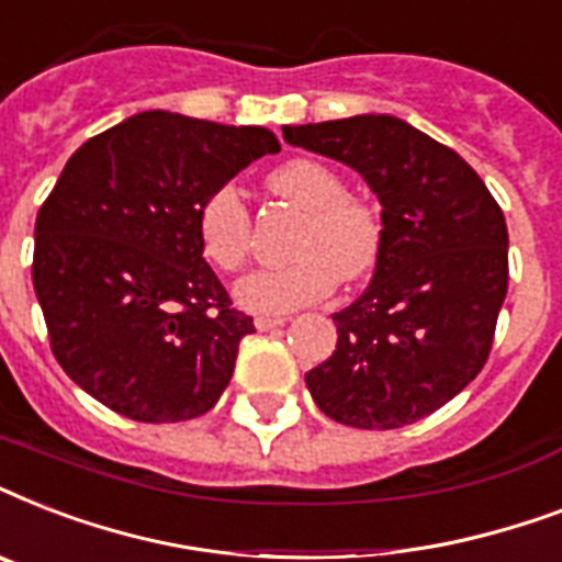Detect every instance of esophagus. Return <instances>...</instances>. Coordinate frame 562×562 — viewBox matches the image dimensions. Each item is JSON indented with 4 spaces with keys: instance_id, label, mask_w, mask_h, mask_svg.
Here are the masks:
<instances>
[{
    "instance_id": "1",
    "label": "esophagus",
    "mask_w": 562,
    "mask_h": 562,
    "mask_svg": "<svg viewBox=\"0 0 562 562\" xmlns=\"http://www.w3.org/2000/svg\"><path fill=\"white\" fill-rule=\"evenodd\" d=\"M254 324H256V329H259V333H268V329H277V326L285 324V317H265V315H259L254 321Z\"/></svg>"
}]
</instances>
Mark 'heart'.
I'll use <instances>...</instances> for the list:
<instances>
[{
    "instance_id": "1",
    "label": "heart",
    "mask_w": 562,
    "mask_h": 562,
    "mask_svg": "<svg viewBox=\"0 0 562 562\" xmlns=\"http://www.w3.org/2000/svg\"><path fill=\"white\" fill-rule=\"evenodd\" d=\"M277 198L306 210L294 238V259L254 271L236 285L238 303L259 315H285L324 300L335 289L364 280L382 250V218L361 198L347 194V183L321 160H285L268 175ZM254 238V218L241 189L233 183L212 189L198 210V241L206 262L218 271L245 268Z\"/></svg>"
}]
</instances>
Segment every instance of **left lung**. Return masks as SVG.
Here are the masks:
<instances>
[{
    "mask_svg": "<svg viewBox=\"0 0 562 562\" xmlns=\"http://www.w3.org/2000/svg\"><path fill=\"white\" fill-rule=\"evenodd\" d=\"M285 139L352 166L382 203L373 280L333 315L338 344L308 391L344 426H411L487 364L507 294L505 212L470 162L402 119L285 127Z\"/></svg>",
    "mask_w": 562,
    "mask_h": 562,
    "instance_id": "left-lung-1",
    "label": "left lung"
}]
</instances>
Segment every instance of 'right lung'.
Listing matches in <instances>:
<instances>
[{"label":"right lung","instance_id":"add662e5","mask_svg":"<svg viewBox=\"0 0 562 562\" xmlns=\"http://www.w3.org/2000/svg\"><path fill=\"white\" fill-rule=\"evenodd\" d=\"M277 151L265 127L148 110L69 157L37 212L31 280L78 387L136 423H180L218 402L256 329L203 259L198 210Z\"/></svg>","mask_w":562,"mask_h":562}]
</instances>
